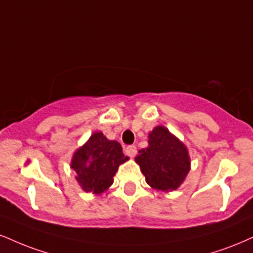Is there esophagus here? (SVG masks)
Masks as SVG:
<instances>
[{"label": "esophagus", "instance_id": "esophagus-1", "mask_svg": "<svg viewBox=\"0 0 253 253\" xmlns=\"http://www.w3.org/2000/svg\"><path fill=\"white\" fill-rule=\"evenodd\" d=\"M126 154L129 156L130 158H133L137 154V148L135 145H129L126 148Z\"/></svg>", "mask_w": 253, "mask_h": 253}]
</instances>
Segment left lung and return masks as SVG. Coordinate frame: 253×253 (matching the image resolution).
<instances>
[{"label":"left lung","mask_w":253,"mask_h":253,"mask_svg":"<svg viewBox=\"0 0 253 253\" xmlns=\"http://www.w3.org/2000/svg\"><path fill=\"white\" fill-rule=\"evenodd\" d=\"M148 138V148L135 157L145 182L163 192L178 189L191 167L188 148L164 126H155Z\"/></svg>","instance_id":"obj_1"}]
</instances>
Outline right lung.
<instances>
[{
  "label": "right lung",
  "instance_id": "right-lung-1",
  "mask_svg": "<svg viewBox=\"0 0 253 253\" xmlns=\"http://www.w3.org/2000/svg\"><path fill=\"white\" fill-rule=\"evenodd\" d=\"M126 161L129 157L124 156L120 143L96 131L74 152L70 168L84 192L101 195L112 185L118 168Z\"/></svg>",
  "mask_w": 253,
  "mask_h": 253
}]
</instances>
